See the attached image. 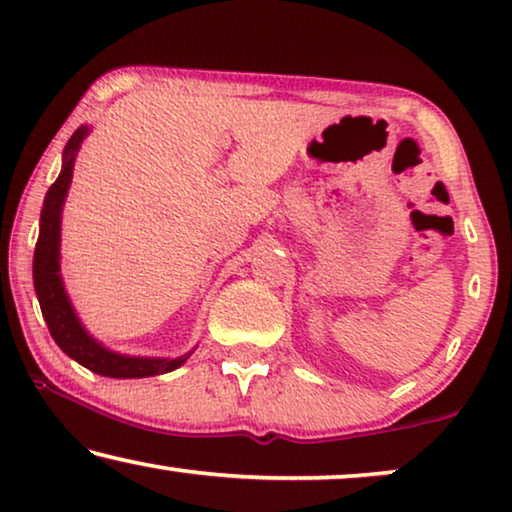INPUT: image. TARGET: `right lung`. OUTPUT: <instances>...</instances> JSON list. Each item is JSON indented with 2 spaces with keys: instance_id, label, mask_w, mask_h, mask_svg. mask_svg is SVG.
<instances>
[{
  "instance_id": "1",
  "label": "right lung",
  "mask_w": 512,
  "mask_h": 512,
  "mask_svg": "<svg viewBox=\"0 0 512 512\" xmlns=\"http://www.w3.org/2000/svg\"><path fill=\"white\" fill-rule=\"evenodd\" d=\"M88 135L86 128H79L67 142L65 149V165H62L60 177L55 184L48 188L44 209H41V228L37 249H34V289H37V298L41 305V314H44L48 331H51L53 340L67 356L79 361L81 366L93 370L97 375L104 377H151L163 375L170 370L179 368L181 363L188 359L179 356V359H135V356L114 354L109 349L90 338L83 331L79 319L69 305L67 293L62 289L60 279V209L65 202L69 181H72L74 170V156L79 151V144L83 137Z\"/></svg>"
}]
</instances>
